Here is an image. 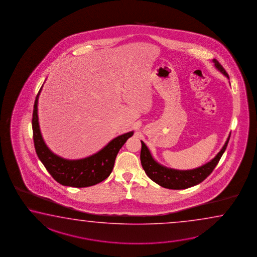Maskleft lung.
I'll return each mask as SVG.
<instances>
[{
    "label": "left lung",
    "instance_id": "1",
    "mask_svg": "<svg viewBox=\"0 0 257 257\" xmlns=\"http://www.w3.org/2000/svg\"><path fill=\"white\" fill-rule=\"evenodd\" d=\"M215 67L220 70L221 73L225 75L229 79V75L226 72L225 69L220 65L217 59L212 60ZM230 134L227 138L224 146L220 149V152L217 156L211 159L210 162L205 164L203 166L195 169L190 170H178L173 168H168L160 165L153 158L151 153L147 148L146 144L141 141L142 149L140 159H141L142 167L146 171L147 176L154 182L158 184L163 188L169 189H185L196 186L202 182L205 178L210 176V173L213 171L215 167L220 161V157L223 155L226 150L227 145L230 140Z\"/></svg>",
    "mask_w": 257,
    "mask_h": 257
}]
</instances>
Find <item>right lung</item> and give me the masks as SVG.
<instances>
[{
    "label": "right lung",
    "instance_id": "1",
    "mask_svg": "<svg viewBox=\"0 0 257 257\" xmlns=\"http://www.w3.org/2000/svg\"><path fill=\"white\" fill-rule=\"evenodd\" d=\"M42 87L36 97L32 119L33 138L37 157L47 168L48 173L57 182L63 186L85 188L103 181L110 176L117 154L127 139L133 137L134 132L115 137L99 152L90 157L77 160H68L58 157L47 147L40 132L37 103Z\"/></svg>",
    "mask_w": 257,
    "mask_h": 257
}]
</instances>
